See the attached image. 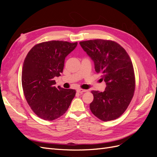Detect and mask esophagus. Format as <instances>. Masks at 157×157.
Listing matches in <instances>:
<instances>
[{
  "label": "esophagus",
  "instance_id": "34e87169",
  "mask_svg": "<svg viewBox=\"0 0 157 157\" xmlns=\"http://www.w3.org/2000/svg\"><path fill=\"white\" fill-rule=\"evenodd\" d=\"M77 92L80 93V94H82V93L87 92V90H83V89H81V88H78V89L77 90Z\"/></svg>",
  "mask_w": 157,
  "mask_h": 157
}]
</instances>
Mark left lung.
<instances>
[{"label":"left lung","mask_w":157,"mask_h":157,"mask_svg":"<svg viewBox=\"0 0 157 157\" xmlns=\"http://www.w3.org/2000/svg\"><path fill=\"white\" fill-rule=\"evenodd\" d=\"M79 43L106 83L104 92L92 91L90 110L103 121L117 119L126 110L134 94L135 75L130 56L115 41L94 39Z\"/></svg>","instance_id":"8db88e82"}]
</instances>
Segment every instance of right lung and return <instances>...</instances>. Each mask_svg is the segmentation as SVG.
<instances>
[{
    "label": "right lung",
    "mask_w": 157,
    "mask_h": 157,
    "mask_svg": "<svg viewBox=\"0 0 157 157\" xmlns=\"http://www.w3.org/2000/svg\"><path fill=\"white\" fill-rule=\"evenodd\" d=\"M77 46V42H44L33 46L25 57L21 73L23 94L42 119L54 121L62 116L75 96V90L56 88L54 78L62 73L66 56Z\"/></svg>",
    "instance_id": "right-lung-1"
}]
</instances>
